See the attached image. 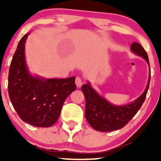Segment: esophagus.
Segmentation results:
<instances>
[{
    "instance_id": "34e87169",
    "label": "esophagus",
    "mask_w": 161,
    "mask_h": 161,
    "mask_svg": "<svg viewBox=\"0 0 161 161\" xmlns=\"http://www.w3.org/2000/svg\"><path fill=\"white\" fill-rule=\"evenodd\" d=\"M75 84L78 88H80V87H81V86H82L83 82H82V80H81V78H80V77H78V76L76 77Z\"/></svg>"
}]
</instances>
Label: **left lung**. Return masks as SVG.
Listing matches in <instances>:
<instances>
[{
  "mask_svg": "<svg viewBox=\"0 0 161 161\" xmlns=\"http://www.w3.org/2000/svg\"><path fill=\"white\" fill-rule=\"evenodd\" d=\"M130 50L144 58L149 66L147 52L138 42L132 43ZM150 75L145 91L133 103L125 105H114L100 97L88 82L81 87L86 99L85 116L94 130L101 132L116 130L124 127L136 115L144 103L149 89Z\"/></svg>",
  "mask_w": 161,
  "mask_h": 161,
  "instance_id": "8db88e82",
  "label": "left lung"
}]
</instances>
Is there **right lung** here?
<instances>
[{
  "label": "right lung",
  "mask_w": 161,
  "mask_h": 161,
  "mask_svg": "<svg viewBox=\"0 0 161 161\" xmlns=\"http://www.w3.org/2000/svg\"><path fill=\"white\" fill-rule=\"evenodd\" d=\"M28 34L19 42L8 72V91L12 104L23 122L48 127L56 122L63 104L76 89L75 77L45 79L32 76L25 64V44Z\"/></svg>",
  "instance_id": "1"
}]
</instances>
